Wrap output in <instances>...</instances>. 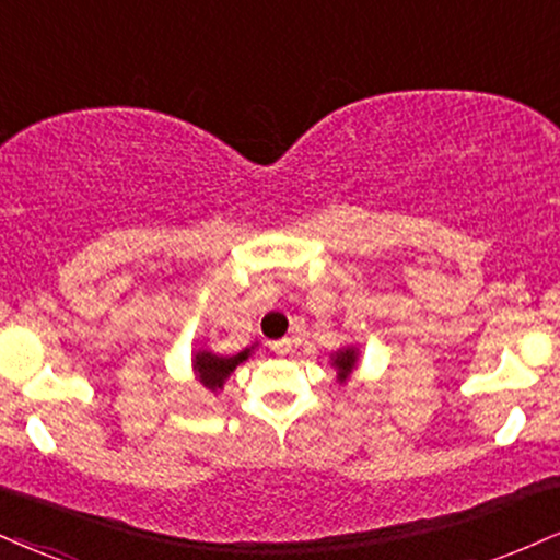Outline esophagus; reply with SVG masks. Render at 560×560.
<instances>
[{
  "instance_id": "obj_1",
  "label": "esophagus",
  "mask_w": 560,
  "mask_h": 560,
  "mask_svg": "<svg viewBox=\"0 0 560 560\" xmlns=\"http://www.w3.org/2000/svg\"><path fill=\"white\" fill-rule=\"evenodd\" d=\"M289 349H292V341H289V339L271 341V352H276V354H287Z\"/></svg>"
}]
</instances>
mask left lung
<instances>
[{
  "mask_svg": "<svg viewBox=\"0 0 560 560\" xmlns=\"http://www.w3.org/2000/svg\"><path fill=\"white\" fill-rule=\"evenodd\" d=\"M354 362H357V352H354V349H345V352H339V354H336L334 365L339 368V375H341V381H345L347 375L352 373Z\"/></svg>",
  "mask_w": 560,
  "mask_h": 560,
  "instance_id": "obj_1",
  "label": "left lung"
}]
</instances>
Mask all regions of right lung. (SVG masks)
I'll return each instance as SVG.
<instances>
[{
	"label": "right lung",
	"instance_id": "1",
	"mask_svg": "<svg viewBox=\"0 0 560 560\" xmlns=\"http://www.w3.org/2000/svg\"><path fill=\"white\" fill-rule=\"evenodd\" d=\"M247 357H250V349H245V352L232 354V357L213 354V352H198L195 354V373H198V378L206 388L215 390V388L224 386L229 373H232L240 362H245Z\"/></svg>",
	"mask_w": 560,
	"mask_h": 560
}]
</instances>
